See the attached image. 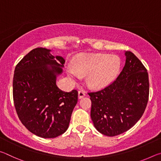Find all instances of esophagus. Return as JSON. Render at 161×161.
Wrapping results in <instances>:
<instances>
[{
  "label": "esophagus",
  "mask_w": 161,
  "mask_h": 161,
  "mask_svg": "<svg viewBox=\"0 0 161 161\" xmlns=\"http://www.w3.org/2000/svg\"><path fill=\"white\" fill-rule=\"evenodd\" d=\"M86 95V93H85V92L84 91H83V90H80V91H79L78 92V98L79 99H82V98L85 96Z\"/></svg>",
  "instance_id": "esophagus-1"
}]
</instances>
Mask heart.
<instances>
[{
  "label": "heart",
  "instance_id": "b5f03b06",
  "mask_svg": "<svg viewBox=\"0 0 161 161\" xmlns=\"http://www.w3.org/2000/svg\"><path fill=\"white\" fill-rule=\"evenodd\" d=\"M121 69V60L114 54H81L76 58L74 67H67L68 75L74 80L87 75L86 82L94 89H102L113 82Z\"/></svg>",
  "mask_w": 161,
  "mask_h": 161
}]
</instances>
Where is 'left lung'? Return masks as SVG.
<instances>
[{
  "label": "left lung",
  "instance_id": "obj_1",
  "mask_svg": "<svg viewBox=\"0 0 161 161\" xmlns=\"http://www.w3.org/2000/svg\"><path fill=\"white\" fill-rule=\"evenodd\" d=\"M116 80L98 92H89L91 118L98 131L115 136L127 131L144 113L149 96L147 69L131 52Z\"/></svg>",
  "mask_w": 161,
  "mask_h": 161
}]
</instances>
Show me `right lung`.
Instances as JSON below:
<instances>
[{
    "instance_id": "1",
    "label": "right lung",
    "mask_w": 161,
    "mask_h": 161,
    "mask_svg": "<svg viewBox=\"0 0 161 161\" xmlns=\"http://www.w3.org/2000/svg\"><path fill=\"white\" fill-rule=\"evenodd\" d=\"M50 50L33 49L16 65L13 94L18 116L27 129L44 138L62 135L77 104V90L66 92L56 84L64 59Z\"/></svg>"
}]
</instances>
